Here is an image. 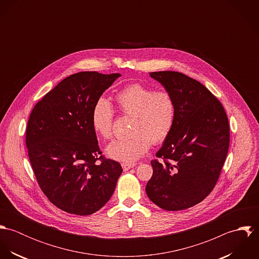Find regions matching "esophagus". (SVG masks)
<instances>
[{"instance_id": "obj_1", "label": "esophagus", "mask_w": 259, "mask_h": 259, "mask_svg": "<svg viewBox=\"0 0 259 259\" xmlns=\"http://www.w3.org/2000/svg\"><path fill=\"white\" fill-rule=\"evenodd\" d=\"M121 166H122V169H123L124 171H126V170H128V169L135 167V166H136V163H135V162H122V163H121Z\"/></svg>"}]
</instances>
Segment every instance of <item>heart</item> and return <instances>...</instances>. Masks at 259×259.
<instances>
[{
    "label": "heart",
    "instance_id": "heart-1",
    "mask_svg": "<svg viewBox=\"0 0 259 259\" xmlns=\"http://www.w3.org/2000/svg\"><path fill=\"white\" fill-rule=\"evenodd\" d=\"M121 113L133 116L130 138L118 140L107 148L117 160L132 162L142 157L151 144L164 142L172 131L177 117V103L166 90L155 91L142 83H132L115 95ZM114 111L110 102L100 99L92 111L94 131L105 140L113 137Z\"/></svg>",
    "mask_w": 259,
    "mask_h": 259
}]
</instances>
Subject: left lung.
Segmentation results:
<instances>
[{"label":"left lung","instance_id":"obj_1","mask_svg":"<svg viewBox=\"0 0 259 259\" xmlns=\"http://www.w3.org/2000/svg\"><path fill=\"white\" fill-rule=\"evenodd\" d=\"M150 76L177 103L171 133L150 161L149 199L165 210H183L202 201L217 185L228 148L229 123L222 103L199 81L172 71Z\"/></svg>","mask_w":259,"mask_h":259}]
</instances>
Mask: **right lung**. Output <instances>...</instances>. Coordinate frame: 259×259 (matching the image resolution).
Returning a JSON list of instances; mask_svg holds the SVG:
<instances>
[{
  "mask_svg": "<svg viewBox=\"0 0 259 259\" xmlns=\"http://www.w3.org/2000/svg\"><path fill=\"white\" fill-rule=\"evenodd\" d=\"M119 74L79 72L60 81L30 114L26 145L37 184L58 208L90 215L111 198L122 172L107 158L92 125V111Z\"/></svg>",
  "mask_w": 259,
  "mask_h": 259,
  "instance_id": "1",
  "label": "right lung"
}]
</instances>
